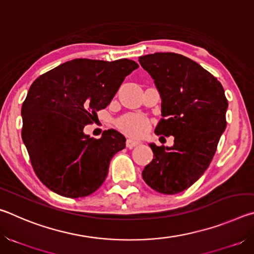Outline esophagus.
I'll return each instance as SVG.
<instances>
[{
  "mask_svg": "<svg viewBox=\"0 0 254 254\" xmlns=\"http://www.w3.org/2000/svg\"><path fill=\"white\" fill-rule=\"evenodd\" d=\"M126 144H127V147L128 149H132V148L136 147V145H139L140 142H139V141H135V140H133V139H127Z\"/></svg>",
  "mask_w": 254,
  "mask_h": 254,
  "instance_id": "1",
  "label": "esophagus"
}]
</instances>
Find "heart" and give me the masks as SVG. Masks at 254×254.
Returning <instances> with one entry per match:
<instances>
[{
    "instance_id": "1",
    "label": "heart",
    "mask_w": 254,
    "mask_h": 254,
    "mask_svg": "<svg viewBox=\"0 0 254 254\" xmlns=\"http://www.w3.org/2000/svg\"><path fill=\"white\" fill-rule=\"evenodd\" d=\"M118 127L126 134L134 137L144 135L150 128V122L141 115L127 114L118 121Z\"/></svg>"
}]
</instances>
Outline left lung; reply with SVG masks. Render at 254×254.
<instances>
[{
  "mask_svg": "<svg viewBox=\"0 0 254 254\" xmlns=\"http://www.w3.org/2000/svg\"><path fill=\"white\" fill-rule=\"evenodd\" d=\"M161 97L154 132L175 136L173 147L150 143L152 161L142 178L158 192L174 195L197 182L216 151L226 127L227 100L222 84L194 60L174 53L141 56Z\"/></svg>",
  "mask_w": 254,
  "mask_h": 254,
  "instance_id": "1",
  "label": "left lung"
}]
</instances>
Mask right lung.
<instances>
[{
    "mask_svg": "<svg viewBox=\"0 0 254 254\" xmlns=\"http://www.w3.org/2000/svg\"><path fill=\"white\" fill-rule=\"evenodd\" d=\"M137 67L130 59L79 58L47 71L30 86L21 109L22 140L34 173L50 190L78 198L104 183L111 159L126 148V137L111 128L94 139L84 127Z\"/></svg>",
    "mask_w": 254,
    "mask_h": 254,
    "instance_id": "1",
    "label": "right lung"
}]
</instances>
